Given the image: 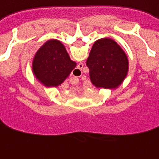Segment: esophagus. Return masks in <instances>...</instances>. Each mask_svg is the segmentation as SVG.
Listing matches in <instances>:
<instances>
[{
	"label": "esophagus",
	"mask_w": 159,
	"mask_h": 159,
	"mask_svg": "<svg viewBox=\"0 0 159 159\" xmlns=\"http://www.w3.org/2000/svg\"><path fill=\"white\" fill-rule=\"evenodd\" d=\"M84 67V65L83 63H80L78 65V67L74 69V73H76V74H81L82 73V68Z\"/></svg>",
	"instance_id": "esophagus-1"
}]
</instances>
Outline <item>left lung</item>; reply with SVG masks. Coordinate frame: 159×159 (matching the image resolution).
<instances>
[{
    "instance_id": "left-lung-1",
    "label": "left lung",
    "mask_w": 159,
    "mask_h": 159,
    "mask_svg": "<svg viewBox=\"0 0 159 159\" xmlns=\"http://www.w3.org/2000/svg\"><path fill=\"white\" fill-rule=\"evenodd\" d=\"M86 65L90 69L91 81L96 87H117L128 74V57L121 47L110 38L94 43Z\"/></svg>"
}]
</instances>
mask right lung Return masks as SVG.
<instances>
[{
  "mask_svg": "<svg viewBox=\"0 0 159 159\" xmlns=\"http://www.w3.org/2000/svg\"><path fill=\"white\" fill-rule=\"evenodd\" d=\"M76 63L71 61L64 45L56 39L46 42L35 55L32 70L46 86H58L66 80Z\"/></svg>",
  "mask_w": 159,
  "mask_h": 159,
  "instance_id": "right-lung-1",
  "label": "right lung"
}]
</instances>
